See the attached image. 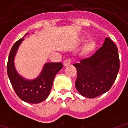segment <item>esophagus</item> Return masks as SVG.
Instances as JSON below:
<instances>
[{"label":"esophagus","instance_id":"obj_1","mask_svg":"<svg viewBox=\"0 0 128 128\" xmlns=\"http://www.w3.org/2000/svg\"><path fill=\"white\" fill-rule=\"evenodd\" d=\"M70 63H71V60H70V58H68V59H66L65 61H64V65L65 66H68V65L70 64Z\"/></svg>","mask_w":128,"mask_h":128}]
</instances>
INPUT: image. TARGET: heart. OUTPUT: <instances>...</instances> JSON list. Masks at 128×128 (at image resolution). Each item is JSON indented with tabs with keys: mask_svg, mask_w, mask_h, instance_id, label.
Here are the masks:
<instances>
[{
	"mask_svg": "<svg viewBox=\"0 0 128 128\" xmlns=\"http://www.w3.org/2000/svg\"><path fill=\"white\" fill-rule=\"evenodd\" d=\"M94 48V43H89L88 44L86 45V47H85V50L86 52H89L92 50Z\"/></svg>",
	"mask_w": 128,
	"mask_h": 128,
	"instance_id": "heart-1",
	"label": "heart"
}]
</instances>
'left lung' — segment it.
<instances>
[{"instance_id": "obj_1", "label": "left lung", "mask_w": 128, "mask_h": 128, "mask_svg": "<svg viewBox=\"0 0 128 128\" xmlns=\"http://www.w3.org/2000/svg\"><path fill=\"white\" fill-rule=\"evenodd\" d=\"M73 66L78 72V91L85 97L95 98L108 91L115 82L120 68L118 48L106 38L103 46L94 55Z\"/></svg>"}]
</instances>
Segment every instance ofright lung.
<instances>
[{"mask_svg": "<svg viewBox=\"0 0 128 128\" xmlns=\"http://www.w3.org/2000/svg\"><path fill=\"white\" fill-rule=\"evenodd\" d=\"M23 40L24 38L18 40L12 48L7 62V74L16 93L20 99L29 104H39L47 99L54 78L62 68L63 64L61 62L46 63L36 79L27 80L22 78L15 68L14 58L18 47Z\"/></svg>", "mask_w": 128, "mask_h": 128, "instance_id": "1", "label": "right lung"}]
</instances>
